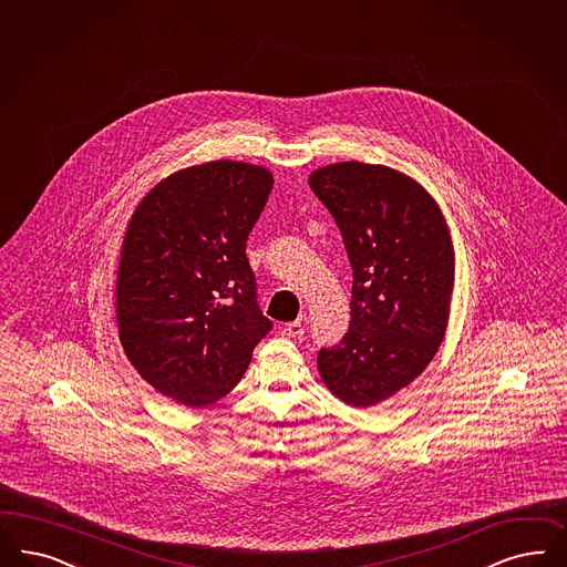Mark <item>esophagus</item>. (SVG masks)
Instances as JSON below:
<instances>
[{
    "instance_id": "1",
    "label": "esophagus",
    "mask_w": 567,
    "mask_h": 567,
    "mask_svg": "<svg viewBox=\"0 0 567 567\" xmlns=\"http://www.w3.org/2000/svg\"><path fill=\"white\" fill-rule=\"evenodd\" d=\"M281 332H284V336H288V338H300V336L305 334L302 321H292V323H286V326L281 328Z\"/></svg>"
}]
</instances>
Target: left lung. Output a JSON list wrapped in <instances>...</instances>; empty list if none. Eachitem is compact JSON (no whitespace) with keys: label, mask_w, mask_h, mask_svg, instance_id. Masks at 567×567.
Segmentation results:
<instances>
[{"label":"left lung","mask_w":567,"mask_h":567,"mask_svg":"<svg viewBox=\"0 0 567 567\" xmlns=\"http://www.w3.org/2000/svg\"><path fill=\"white\" fill-rule=\"evenodd\" d=\"M309 185L353 267L349 332L319 351L317 368L332 395L370 408L420 377L443 342L452 237L429 190L398 169L340 162L315 169Z\"/></svg>","instance_id":"left-lung-1"}]
</instances>
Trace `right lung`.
I'll list each match as a JSON object with an SVG mask.
<instances>
[{"label": "right lung", "instance_id": "right-lung-1", "mask_svg": "<svg viewBox=\"0 0 567 567\" xmlns=\"http://www.w3.org/2000/svg\"><path fill=\"white\" fill-rule=\"evenodd\" d=\"M274 174L218 159L157 183L127 223L117 267L120 340L162 395L202 408L225 398L271 330L246 241Z\"/></svg>", "mask_w": 567, "mask_h": 567}]
</instances>
